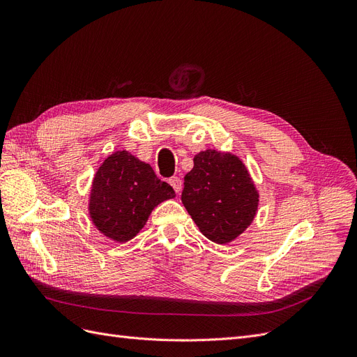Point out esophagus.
Wrapping results in <instances>:
<instances>
[{"label": "esophagus", "instance_id": "34e87169", "mask_svg": "<svg viewBox=\"0 0 357 357\" xmlns=\"http://www.w3.org/2000/svg\"><path fill=\"white\" fill-rule=\"evenodd\" d=\"M169 183L172 185V188L175 190V192H176V194H179V192H181V190H182V181H181L178 176H174V178L169 179Z\"/></svg>", "mask_w": 357, "mask_h": 357}]
</instances>
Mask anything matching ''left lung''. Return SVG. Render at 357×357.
Instances as JSON below:
<instances>
[{
  "mask_svg": "<svg viewBox=\"0 0 357 357\" xmlns=\"http://www.w3.org/2000/svg\"><path fill=\"white\" fill-rule=\"evenodd\" d=\"M183 185V207L199 231L218 245L236 240L256 217L259 191L246 165L230 152L197 153Z\"/></svg>",
  "mask_w": 357,
  "mask_h": 357,
  "instance_id": "1",
  "label": "left lung"
}]
</instances>
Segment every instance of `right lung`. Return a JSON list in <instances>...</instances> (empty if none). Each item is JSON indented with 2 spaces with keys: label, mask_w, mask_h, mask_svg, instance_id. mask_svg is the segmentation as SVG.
Masks as SVG:
<instances>
[{
  "label": "right lung",
  "mask_w": 357,
  "mask_h": 357,
  "mask_svg": "<svg viewBox=\"0 0 357 357\" xmlns=\"http://www.w3.org/2000/svg\"><path fill=\"white\" fill-rule=\"evenodd\" d=\"M175 198L149 163L127 150L111 153L93 176L88 211L93 226L105 237L126 243L137 236L155 207Z\"/></svg>",
  "instance_id": "right-lung-1"
}]
</instances>
